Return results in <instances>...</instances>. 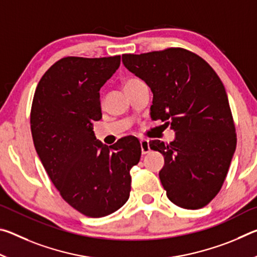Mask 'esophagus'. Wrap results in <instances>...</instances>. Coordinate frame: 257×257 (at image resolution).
<instances>
[{"label":"esophagus","instance_id":"obj_1","mask_svg":"<svg viewBox=\"0 0 257 257\" xmlns=\"http://www.w3.org/2000/svg\"><path fill=\"white\" fill-rule=\"evenodd\" d=\"M141 149H142V154L145 155L150 152V143L147 139L142 138L141 139Z\"/></svg>","mask_w":257,"mask_h":257}]
</instances>
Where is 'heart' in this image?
<instances>
[{
    "label": "heart",
    "instance_id": "1",
    "mask_svg": "<svg viewBox=\"0 0 257 257\" xmlns=\"http://www.w3.org/2000/svg\"><path fill=\"white\" fill-rule=\"evenodd\" d=\"M137 81H141V80L137 79V78H130V79H127L123 82V89L127 88V87H129V86L134 85V84H136Z\"/></svg>",
    "mask_w": 257,
    "mask_h": 257
}]
</instances>
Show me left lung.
I'll use <instances>...</instances> for the list:
<instances>
[{"mask_svg":"<svg viewBox=\"0 0 257 257\" xmlns=\"http://www.w3.org/2000/svg\"><path fill=\"white\" fill-rule=\"evenodd\" d=\"M122 62L153 93L152 118L176 132L170 144H150L164 156L159 177L168 198L188 210L207 205L223 185L237 144L222 81L205 60L179 47L123 54Z\"/></svg>","mask_w":257,"mask_h":257,"instance_id":"left-lung-1","label":"left lung"}]
</instances>
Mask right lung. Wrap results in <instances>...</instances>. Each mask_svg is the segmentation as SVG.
<instances>
[{
  "label": "right lung",
  "mask_w": 257,
  "mask_h": 257,
  "mask_svg": "<svg viewBox=\"0 0 257 257\" xmlns=\"http://www.w3.org/2000/svg\"><path fill=\"white\" fill-rule=\"evenodd\" d=\"M120 60H59L38 82L30 112L35 149L51 181L69 205L90 217L106 216L128 201L130 170L142 154L137 138L108 147L93 132L102 118L99 89Z\"/></svg>",
  "instance_id": "1"
}]
</instances>
